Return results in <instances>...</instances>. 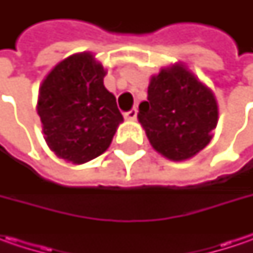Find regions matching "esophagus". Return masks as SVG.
I'll return each mask as SVG.
<instances>
[{
  "label": "esophagus",
  "mask_w": 253,
  "mask_h": 253,
  "mask_svg": "<svg viewBox=\"0 0 253 253\" xmlns=\"http://www.w3.org/2000/svg\"><path fill=\"white\" fill-rule=\"evenodd\" d=\"M136 114H138V110H136V108H132V110H129L128 112H125V114H124V117H125L126 120H131V121H133V120H136Z\"/></svg>",
  "instance_id": "obj_1"
}]
</instances>
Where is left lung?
Wrapping results in <instances>:
<instances>
[{
  "mask_svg": "<svg viewBox=\"0 0 253 253\" xmlns=\"http://www.w3.org/2000/svg\"><path fill=\"white\" fill-rule=\"evenodd\" d=\"M138 120L152 148L170 161H186L204 149L218 122L214 92L181 63L152 76L148 101Z\"/></svg>",
  "mask_w": 253,
  "mask_h": 253,
  "instance_id": "left-lung-1",
  "label": "left lung"
}]
</instances>
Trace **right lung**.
<instances>
[{"label": "right lung", "mask_w": 253, "mask_h": 253, "mask_svg": "<svg viewBox=\"0 0 253 253\" xmlns=\"http://www.w3.org/2000/svg\"><path fill=\"white\" fill-rule=\"evenodd\" d=\"M105 74L102 64L83 52L56 64L41 84L36 111L44 141L60 159L82 165L111 145L124 118L104 85Z\"/></svg>", "instance_id": "1"}]
</instances>
